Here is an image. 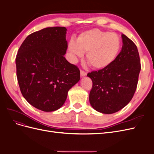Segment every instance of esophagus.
<instances>
[{
	"label": "esophagus",
	"instance_id": "obj_1",
	"mask_svg": "<svg viewBox=\"0 0 154 154\" xmlns=\"http://www.w3.org/2000/svg\"><path fill=\"white\" fill-rule=\"evenodd\" d=\"M80 75H81V76H82V77H83V76H85L87 75V72H85V71H82V70H81V71H80Z\"/></svg>",
	"mask_w": 154,
	"mask_h": 154
}]
</instances>
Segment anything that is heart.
<instances>
[{
    "label": "heart",
    "instance_id": "b5f03b06",
    "mask_svg": "<svg viewBox=\"0 0 154 154\" xmlns=\"http://www.w3.org/2000/svg\"><path fill=\"white\" fill-rule=\"evenodd\" d=\"M120 48L118 35L97 29L82 32L76 42L71 39L68 45L73 60L82 57L86 52L87 62L95 69L109 66L118 57Z\"/></svg>",
    "mask_w": 154,
    "mask_h": 154
}]
</instances>
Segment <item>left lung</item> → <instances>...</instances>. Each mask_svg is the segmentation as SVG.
<instances>
[{"mask_svg": "<svg viewBox=\"0 0 154 154\" xmlns=\"http://www.w3.org/2000/svg\"><path fill=\"white\" fill-rule=\"evenodd\" d=\"M123 46L114 61L107 67L87 74L92 87L89 101L103 114H113L127 105L136 92L141 62L137 46L122 34Z\"/></svg>", "mask_w": 154, "mask_h": 154, "instance_id": "8db88e82", "label": "left lung"}]
</instances>
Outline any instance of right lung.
Returning a JSON list of instances; mask_svg holds the SVG:
<instances>
[{
	"label": "right lung",
	"mask_w": 154,
	"mask_h": 154,
	"mask_svg": "<svg viewBox=\"0 0 154 154\" xmlns=\"http://www.w3.org/2000/svg\"><path fill=\"white\" fill-rule=\"evenodd\" d=\"M67 29L47 27L27 36L16 57L17 77L22 96L44 112L59 109L80 79V71L64 57Z\"/></svg>",
	"instance_id": "add662e5"
}]
</instances>
